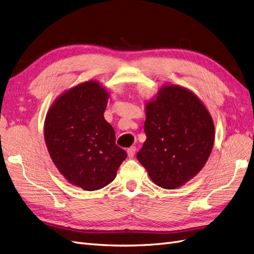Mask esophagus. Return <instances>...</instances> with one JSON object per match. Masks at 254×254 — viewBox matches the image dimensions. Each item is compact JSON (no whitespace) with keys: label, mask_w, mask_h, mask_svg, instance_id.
Instances as JSON below:
<instances>
[{"label":"esophagus","mask_w":254,"mask_h":254,"mask_svg":"<svg viewBox=\"0 0 254 254\" xmlns=\"http://www.w3.org/2000/svg\"><path fill=\"white\" fill-rule=\"evenodd\" d=\"M135 150H136V148L134 147V146H132V147L128 148V149H127V155H128V157H129V158H133L134 153H135Z\"/></svg>","instance_id":"esophagus-1"}]
</instances>
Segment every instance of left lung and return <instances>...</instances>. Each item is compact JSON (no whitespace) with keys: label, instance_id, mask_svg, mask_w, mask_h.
Here are the masks:
<instances>
[{"label":"left lung","instance_id":"1","mask_svg":"<svg viewBox=\"0 0 254 254\" xmlns=\"http://www.w3.org/2000/svg\"><path fill=\"white\" fill-rule=\"evenodd\" d=\"M146 141L136 159L153 183L175 190L202 170L214 145L210 112L189 89L164 84L145 105Z\"/></svg>","mask_w":254,"mask_h":254}]
</instances>
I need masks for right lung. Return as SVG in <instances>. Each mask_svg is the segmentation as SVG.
<instances>
[{"label": "right lung", "instance_id": "right-lung-1", "mask_svg": "<svg viewBox=\"0 0 254 254\" xmlns=\"http://www.w3.org/2000/svg\"><path fill=\"white\" fill-rule=\"evenodd\" d=\"M109 92L89 80L59 95L44 122V140L59 173L75 187L96 190L111 183L127 157L104 118Z\"/></svg>", "mask_w": 254, "mask_h": 254}]
</instances>
